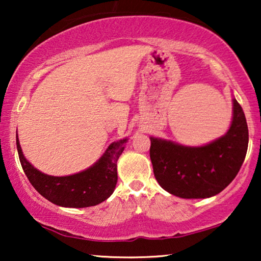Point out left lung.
Segmentation results:
<instances>
[{"instance_id": "1", "label": "left lung", "mask_w": 261, "mask_h": 261, "mask_svg": "<svg viewBox=\"0 0 261 261\" xmlns=\"http://www.w3.org/2000/svg\"><path fill=\"white\" fill-rule=\"evenodd\" d=\"M149 156L156 181L180 198H209L237 177L248 147V127L233 97V117L222 137L203 146H184L151 137Z\"/></svg>"}]
</instances>
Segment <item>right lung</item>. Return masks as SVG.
I'll list each match as a JSON object with an SVG mask.
<instances>
[{
	"label": "right lung",
	"instance_id": "1",
	"mask_svg": "<svg viewBox=\"0 0 261 261\" xmlns=\"http://www.w3.org/2000/svg\"><path fill=\"white\" fill-rule=\"evenodd\" d=\"M127 138L114 141L94 165L70 176H49L32 165L24 158L19 138L16 147L21 166L31 184L39 194L53 204L65 208H87L109 198L117 183V160L122 154Z\"/></svg>",
	"mask_w": 261,
	"mask_h": 261
}]
</instances>
